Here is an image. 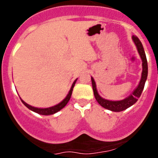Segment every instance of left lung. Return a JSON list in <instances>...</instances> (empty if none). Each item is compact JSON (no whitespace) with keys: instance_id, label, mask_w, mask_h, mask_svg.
Listing matches in <instances>:
<instances>
[{"instance_id":"8db88e82","label":"left lung","mask_w":158,"mask_h":158,"mask_svg":"<svg viewBox=\"0 0 158 158\" xmlns=\"http://www.w3.org/2000/svg\"><path fill=\"white\" fill-rule=\"evenodd\" d=\"M132 39H133V41L135 42L137 49H138V51H139L141 58L142 60V78H141L139 86L136 88V89L133 92V93L131 96H128L127 98L124 99L123 100H119V101H111V100L103 99L98 94L97 91H96V83H95L94 79L92 77V84H93V93H94L95 98L97 100L99 104H100L102 107L106 108V109L110 110V111L118 112V111H122L123 110H126L127 108H128V107H130L131 106H132L134 104L136 103L138 99L140 97L141 94H142V91H143V89H144L145 83H146V78H147L148 75L147 59H146L144 48L142 47V43L139 40V38L135 35H133L132 36Z\"/></svg>"}]
</instances>
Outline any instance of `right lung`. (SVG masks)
<instances>
[{
	"label": "right lung",
	"mask_w": 158,
	"mask_h": 158,
	"mask_svg": "<svg viewBox=\"0 0 158 158\" xmlns=\"http://www.w3.org/2000/svg\"><path fill=\"white\" fill-rule=\"evenodd\" d=\"M77 80V79H76V80L74 81V82L73 83L72 87H71L70 90H69V93H68V95L66 96V97H65V98L64 99V100H62L61 103H59V104H57V105L54 106V107H48V108H38V107H32V106L29 105V104H27V103H25L23 100H22L21 99H20V100H21L22 103H23V104H24V105L26 106L27 108H29V109L31 110V111H35V112L38 113V114H40V115H53V114H54V113L58 112V111H60L61 109H62V108H63V107L66 105L67 103L69 102V99H70V97H71V95H72V93H73V87H74L75 83H76Z\"/></svg>",
	"instance_id": "right-lung-1"
}]
</instances>
